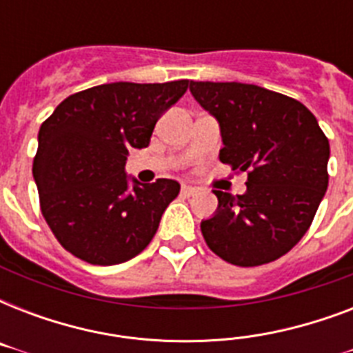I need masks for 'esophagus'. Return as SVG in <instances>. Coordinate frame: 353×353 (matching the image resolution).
<instances>
[{
  "instance_id": "1",
  "label": "esophagus",
  "mask_w": 353,
  "mask_h": 353,
  "mask_svg": "<svg viewBox=\"0 0 353 353\" xmlns=\"http://www.w3.org/2000/svg\"><path fill=\"white\" fill-rule=\"evenodd\" d=\"M196 192H198V187H192V185H183L181 187L183 196H194Z\"/></svg>"
}]
</instances>
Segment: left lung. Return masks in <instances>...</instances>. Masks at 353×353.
<instances>
[{"mask_svg": "<svg viewBox=\"0 0 353 353\" xmlns=\"http://www.w3.org/2000/svg\"><path fill=\"white\" fill-rule=\"evenodd\" d=\"M190 93L220 124L221 163L247 172L245 194L212 190L218 209L201 234L229 263L273 262L306 234L323 201L328 139L304 104L260 85L190 82Z\"/></svg>", "mask_w": 353, "mask_h": 353, "instance_id": "1", "label": "left lung"}]
</instances>
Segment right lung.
<instances>
[{
	"label": "right lung",
	"instance_id": "right-lung-1",
	"mask_svg": "<svg viewBox=\"0 0 353 353\" xmlns=\"http://www.w3.org/2000/svg\"><path fill=\"white\" fill-rule=\"evenodd\" d=\"M188 80L113 82L60 102L40 126L32 163L40 209L60 245L80 260L113 265L137 256L179 194V183L141 185L124 172L128 152L146 148L155 122Z\"/></svg>",
	"mask_w": 353,
	"mask_h": 353
}]
</instances>
